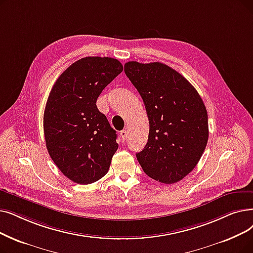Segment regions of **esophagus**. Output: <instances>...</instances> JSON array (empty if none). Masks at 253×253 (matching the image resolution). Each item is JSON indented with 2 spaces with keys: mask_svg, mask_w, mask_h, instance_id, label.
Masks as SVG:
<instances>
[{
  "mask_svg": "<svg viewBox=\"0 0 253 253\" xmlns=\"http://www.w3.org/2000/svg\"><path fill=\"white\" fill-rule=\"evenodd\" d=\"M120 135H121V138H122V140L124 141L127 138L128 132H127L126 130H122V131H120Z\"/></svg>",
  "mask_w": 253,
  "mask_h": 253,
  "instance_id": "obj_1",
  "label": "esophagus"
}]
</instances>
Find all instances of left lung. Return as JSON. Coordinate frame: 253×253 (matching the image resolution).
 <instances>
[{
  "mask_svg": "<svg viewBox=\"0 0 253 253\" xmlns=\"http://www.w3.org/2000/svg\"><path fill=\"white\" fill-rule=\"evenodd\" d=\"M124 71L142 98L150 123L147 145L136 154L140 167L160 183H177L196 167L207 146L204 101L182 74L166 64L131 61Z\"/></svg>",
  "mask_w": 253,
  "mask_h": 253,
  "instance_id": "left-lung-1",
  "label": "left lung"
}]
</instances>
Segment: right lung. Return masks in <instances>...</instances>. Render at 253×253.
<instances>
[{"label": "right lung", "mask_w": 253, "mask_h": 253, "mask_svg": "<svg viewBox=\"0 0 253 253\" xmlns=\"http://www.w3.org/2000/svg\"><path fill=\"white\" fill-rule=\"evenodd\" d=\"M123 71L117 59L85 57L54 83L43 116L46 148L58 169L71 181L91 184L108 171L118 149L117 134L96 101Z\"/></svg>", "instance_id": "right-lung-1"}]
</instances>
